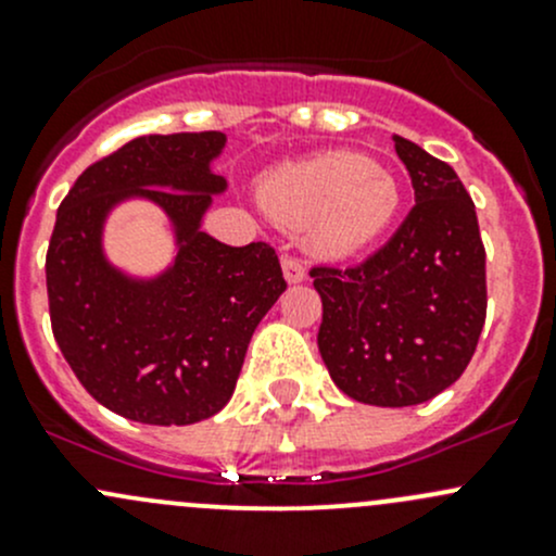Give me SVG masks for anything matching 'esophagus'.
<instances>
[{"instance_id": "esophagus-1", "label": "esophagus", "mask_w": 556, "mask_h": 556, "mask_svg": "<svg viewBox=\"0 0 556 556\" xmlns=\"http://www.w3.org/2000/svg\"><path fill=\"white\" fill-rule=\"evenodd\" d=\"M282 271H285V279H288L290 285L304 282V279H306L304 263H301L299 257H293V255H285L282 257Z\"/></svg>"}]
</instances>
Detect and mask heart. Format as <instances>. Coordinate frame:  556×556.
<instances>
[{"label": "heart", "mask_w": 556, "mask_h": 556, "mask_svg": "<svg viewBox=\"0 0 556 556\" xmlns=\"http://www.w3.org/2000/svg\"><path fill=\"white\" fill-rule=\"evenodd\" d=\"M261 201L282 226L304 231L317 255L350 257L392 226L401 188L382 164L339 150L268 172Z\"/></svg>", "instance_id": "1"}]
</instances>
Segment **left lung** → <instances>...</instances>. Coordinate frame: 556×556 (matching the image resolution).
<instances>
[{"label":"left lung","instance_id":"8db88e82","mask_svg":"<svg viewBox=\"0 0 556 556\" xmlns=\"http://www.w3.org/2000/svg\"><path fill=\"white\" fill-rule=\"evenodd\" d=\"M392 139L417 204L361 266L309 274L323 299L317 346L330 379L355 401L401 408L430 401L468 368L486 317V252L452 166Z\"/></svg>","mask_w":556,"mask_h":556}]
</instances>
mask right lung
Here are the masks:
<instances>
[{"label": "right lung", "mask_w": 556, "mask_h": 556, "mask_svg": "<svg viewBox=\"0 0 556 556\" xmlns=\"http://www.w3.org/2000/svg\"><path fill=\"white\" fill-rule=\"evenodd\" d=\"M226 134H150L77 177L55 215L45 277L61 355L102 406L144 425H193L233 395L252 333L288 282L274 247H231L201 231L226 179L212 161ZM148 198L175 228L164 275L137 280L103 255L105 215Z\"/></svg>", "instance_id": "right-lung-1"}]
</instances>
